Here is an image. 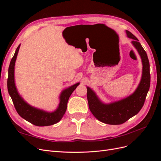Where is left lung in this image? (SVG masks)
Instances as JSON below:
<instances>
[{
    "label": "left lung",
    "mask_w": 161,
    "mask_h": 161,
    "mask_svg": "<svg viewBox=\"0 0 161 161\" xmlns=\"http://www.w3.org/2000/svg\"><path fill=\"white\" fill-rule=\"evenodd\" d=\"M128 37L132 39L131 43L136 47L142 62V75L140 82L134 91L126 98L109 104H105L99 99L95 92L87 86V100L89 109L95 118L107 124H124L142 109L150 88V64L147 54L138 40L129 31H125Z\"/></svg>",
    "instance_id": "obj_1"
}]
</instances>
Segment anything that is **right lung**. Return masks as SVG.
<instances>
[{
	"mask_svg": "<svg viewBox=\"0 0 161 161\" xmlns=\"http://www.w3.org/2000/svg\"><path fill=\"white\" fill-rule=\"evenodd\" d=\"M20 47L19 45L14 52V54L10 62L8 67V75L7 79V89L10 95L14 108L18 114L24 119L37 126H47L58 123L64 116L67 108L68 101L79 82L72 85L62 92L60 96V103L56 111L53 112H46L41 109L33 108L27 103L18 93L14 84V64L18 52Z\"/></svg>",
	"mask_w": 161,
	"mask_h": 161,
	"instance_id": "add662e5",
	"label": "right lung"
}]
</instances>
